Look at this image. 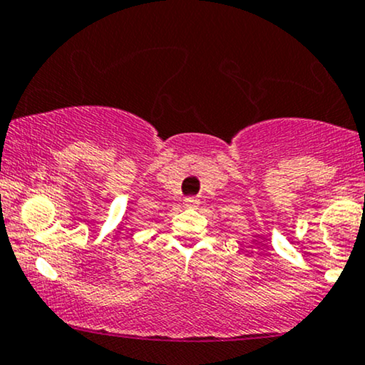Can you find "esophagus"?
<instances>
[{
  "label": "esophagus",
  "mask_w": 365,
  "mask_h": 365,
  "mask_svg": "<svg viewBox=\"0 0 365 365\" xmlns=\"http://www.w3.org/2000/svg\"><path fill=\"white\" fill-rule=\"evenodd\" d=\"M199 204V200L194 199V197H188V199H185V205L187 207H194V205Z\"/></svg>",
  "instance_id": "esophagus-1"
}]
</instances>
